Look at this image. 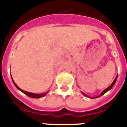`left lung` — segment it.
Here are the masks:
<instances>
[{"label": "left lung", "instance_id": "1", "mask_svg": "<svg viewBox=\"0 0 127 127\" xmlns=\"http://www.w3.org/2000/svg\"><path fill=\"white\" fill-rule=\"evenodd\" d=\"M117 77H118V76H116V78H115V79H114V81L113 82V83H112L111 85H110V86H109V87H107V88H106V89H105V90H104L101 93V94H100V95L99 96H98V97H91V98H97V97H100V96H102V95H104V94H105V93L107 92V91H108V90H111V88H112V87H113V86H114V84H115V83H116V79H117ZM83 94L84 95H85V96H86V97H88V96H87V95H85V94H84V93H83Z\"/></svg>", "mask_w": 127, "mask_h": 127}]
</instances>
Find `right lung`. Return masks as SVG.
<instances>
[{
    "label": "right lung",
    "mask_w": 127,
    "mask_h": 127,
    "mask_svg": "<svg viewBox=\"0 0 127 127\" xmlns=\"http://www.w3.org/2000/svg\"><path fill=\"white\" fill-rule=\"evenodd\" d=\"M11 78H12V77H11ZM12 80H13V83H14V85H15L16 87L18 89L20 90L21 91V92H22L23 94H25V95H27V96H29V97H32V98H41V97H44V96H45V95L47 94V93H48V92H46V93H44V94H32V93L28 92H25V91L23 90H22L21 88H19L18 86L16 85V83L14 82V81H13V78H12Z\"/></svg>",
    "instance_id": "obj_1"
}]
</instances>
